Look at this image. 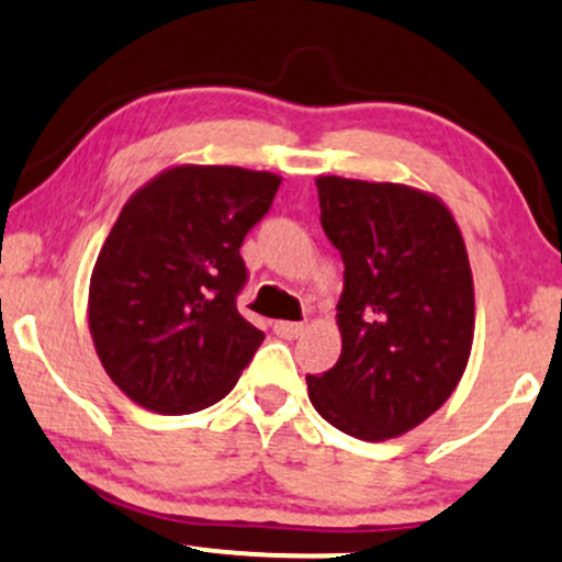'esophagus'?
Masks as SVG:
<instances>
[{
    "label": "esophagus",
    "instance_id": "esophagus-1",
    "mask_svg": "<svg viewBox=\"0 0 562 562\" xmlns=\"http://www.w3.org/2000/svg\"><path fill=\"white\" fill-rule=\"evenodd\" d=\"M303 329H305V326L297 324V322H274V331L280 334L282 339H295V337H301Z\"/></svg>",
    "mask_w": 562,
    "mask_h": 562
}]
</instances>
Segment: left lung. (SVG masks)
Returning a JSON list of instances; mask_svg holds the SVG:
<instances>
[{
  "mask_svg": "<svg viewBox=\"0 0 562 562\" xmlns=\"http://www.w3.org/2000/svg\"><path fill=\"white\" fill-rule=\"evenodd\" d=\"M322 228L345 261L342 352L308 400L360 440L404 436L459 386L474 339V282L451 210L392 181L318 176Z\"/></svg>",
  "mask_w": 562,
  "mask_h": 562,
  "instance_id": "left-lung-1",
  "label": "left lung"
}]
</instances>
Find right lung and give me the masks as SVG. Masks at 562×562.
I'll list each match as a JSON object with an SVG mask.
<instances>
[{"label":"right lung","instance_id":"right-lung-1","mask_svg":"<svg viewBox=\"0 0 562 562\" xmlns=\"http://www.w3.org/2000/svg\"><path fill=\"white\" fill-rule=\"evenodd\" d=\"M282 179L170 166L126 199L90 274L88 326L109 379L139 407L187 415L236 386L265 331L236 308L238 248Z\"/></svg>","mask_w":562,"mask_h":562}]
</instances>
